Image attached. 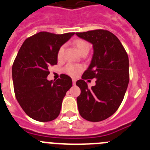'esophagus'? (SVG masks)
I'll use <instances>...</instances> for the list:
<instances>
[{"mask_svg":"<svg viewBox=\"0 0 150 150\" xmlns=\"http://www.w3.org/2000/svg\"><path fill=\"white\" fill-rule=\"evenodd\" d=\"M72 81H73V85H76V79H72Z\"/></svg>","mask_w":150,"mask_h":150,"instance_id":"34e87169","label":"esophagus"}]
</instances>
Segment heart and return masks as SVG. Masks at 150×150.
I'll list each match as a JSON object with an SVG mask.
<instances>
[{
    "mask_svg": "<svg viewBox=\"0 0 150 150\" xmlns=\"http://www.w3.org/2000/svg\"><path fill=\"white\" fill-rule=\"evenodd\" d=\"M74 46H76V49L78 50L79 52L81 55L83 54H87L90 50V45L89 43L83 39H77L74 42ZM64 50V46H61L59 48L58 53H57V57L58 59H62L63 57ZM83 70V67L81 64H73L69 63L64 67V72L67 74L70 75L71 76H76L79 73L81 72Z\"/></svg>",
    "mask_w": 150,
    "mask_h": 150,
    "instance_id": "heart-1",
    "label": "heart"
}]
</instances>
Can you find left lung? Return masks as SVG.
I'll return each mask as SVG.
<instances>
[{
  "instance_id": "left-lung-1",
  "label": "left lung",
  "mask_w": 150,
  "mask_h": 150,
  "mask_svg": "<svg viewBox=\"0 0 150 150\" xmlns=\"http://www.w3.org/2000/svg\"><path fill=\"white\" fill-rule=\"evenodd\" d=\"M76 35L93 45L91 64L76 84L81 90L76 98L80 116L90 122H100L112 116L120 107L129 83V61L116 35L103 29L77 32ZM96 78L88 89L86 79Z\"/></svg>"
}]
</instances>
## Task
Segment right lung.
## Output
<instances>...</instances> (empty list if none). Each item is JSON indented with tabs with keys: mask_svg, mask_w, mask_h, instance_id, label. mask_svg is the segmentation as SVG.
<instances>
[{
	"mask_svg": "<svg viewBox=\"0 0 150 150\" xmlns=\"http://www.w3.org/2000/svg\"><path fill=\"white\" fill-rule=\"evenodd\" d=\"M74 34L41 31L27 38L18 50L12 67L16 98L25 112L39 122L52 121L59 116L62 100L72 86V79L61 74L49 81V67L58 63L59 48Z\"/></svg>",
	"mask_w": 150,
	"mask_h": 150,
	"instance_id": "add662e5",
	"label": "right lung"
}]
</instances>
